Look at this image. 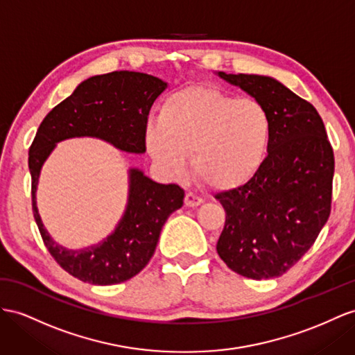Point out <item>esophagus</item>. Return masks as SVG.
Returning <instances> with one entry per match:
<instances>
[{"mask_svg":"<svg viewBox=\"0 0 355 355\" xmlns=\"http://www.w3.org/2000/svg\"><path fill=\"white\" fill-rule=\"evenodd\" d=\"M202 202H204V199L199 198L198 195H195L192 192L186 193V198H184V205L186 207H198V205H201Z\"/></svg>","mask_w":355,"mask_h":355,"instance_id":"obj_1","label":"esophagus"}]
</instances>
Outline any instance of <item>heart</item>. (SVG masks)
<instances>
[{
    "label": "heart",
    "instance_id": "b5f03b06",
    "mask_svg": "<svg viewBox=\"0 0 355 355\" xmlns=\"http://www.w3.org/2000/svg\"><path fill=\"white\" fill-rule=\"evenodd\" d=\"M271 138L272 118L264 103L198 85L171 94L159 121L145 129V145L163 172L183 175L192 153L193 174L219 190L249 183L264 165Z\"/></svg>",
    "mask_w": 355,
    "mask_h": 355
}]
</instances>
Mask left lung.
<instances>
[{
    "label": "left lung",
    "instance_id": "8db88e82",
    "mask_svg": "<svg viewBox=\"0 0 355 355\" xmlns=\"http://www.w3.org/2000/svg\"><path fill=\"white\" fill-rule=\"evenodd\" d=\"M272 118L268 156L249 183L216 195L226 213L217 253L249 279L279 277L312 248L331 211L334 156L313 105L279 80L226 75Z\"/></svg>",
    "mask_w": 355,
    "mask_h": 355
}]
</instances>
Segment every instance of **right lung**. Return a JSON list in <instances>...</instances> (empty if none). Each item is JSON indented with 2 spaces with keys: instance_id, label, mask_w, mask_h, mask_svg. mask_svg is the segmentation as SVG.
I'll list each match as a JSON object with an SVG mask.
<instances>
[{
  "instance_id": "obj_1",
  "label": "right lung",
  "mask_w": 355,
  "mask_h": 355,
  "mask_svg": "<svg viewBox=\"0 0 355 355\" xmlns=\"http://www.w3.org/2000/svg\"><path fill=\"white\" fill-rule=\"evenodd\" d=\"M166 87L162 79L139 71L88 78L44 116L35 133L28 154L34 219L52 258L79 280L115 285L138 275L156 250L168 217L183 205L184 190L156 183L136 168L129 169V199L115 231L96 246L69 250L51 239L35 204L43 163L57 142L80 136L103 139L125 153H145L150 109Z\"/></svg>"
}]
</instances>
